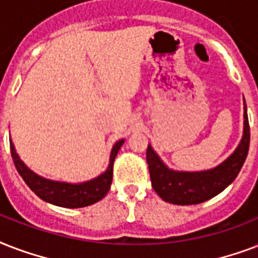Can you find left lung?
Instances as JSON below:
<instances>
[{
	"label": "left lung",
	"instance_id": "1",
	"mask_svg": "<svg viewBox=\"0 0 258 258\" xmlns=\"http://www.w3.org/2000/svg\"><path fill=\"white\" fill-rule=\"evenodd\" d=\"M249 143L250 127L247 121L246 103L243 99V135L241 143L230 156L215 168L201 172L173 171L160 160L151 145H148L147 163L152 187L163 201L173 205H198L209 201L234 181L246 160Z\"/></svg>",
	"mask_w": 258,
	"mask_h": 258
}]
</instances>
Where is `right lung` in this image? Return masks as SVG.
<instances>
[{"mask_svg": "<svg viewBox=\"0 0 258 258\" xmlns=\"http://www.w3.org/2000/svg\"><path fill=\"white\" fill-rule=\"evenodd\" d=\"M123 141L125 140H119L114 144L110 153V163H109V167L105 172L95 179L78 183V184H71V183H66V181L49 180V179L39 176L37 173L31 171L23 161L20 160L12 140L11 153L20 176L23 177L28 187L40 199H43L48 203H52L55 206H60V207L78 209V207H86V206L97 203L109 192L111 180H113V164H114L115 156L118 153L119 148L122 147Z\"/></svg>", "mask_w": 258, "mask_h": 258, "instance_id": "obj_1", "label": "right lung"}]
</instances>
